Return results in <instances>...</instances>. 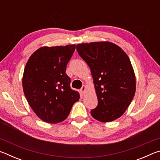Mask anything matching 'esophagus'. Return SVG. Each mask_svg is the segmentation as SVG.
I'll return each mask as SVG.
<instances>
[{
    "mask_svg": "<svg viewBox=\"0 0 160 160\" xmlns=\"http://www.w3.org/2000/svg\"><path fill=\"white\" fill-rule=\"evenodd\" d=\"M85 91H86V86L85 85H83L82 87V88L80 89V92H81V93L82 94H84L85 92Z\"/></svg>",
    "mask_w": 160,
    "mask_h": 160,
    "instance_id": "34e87169",
    "label": "esophagus"
}]
</instances>
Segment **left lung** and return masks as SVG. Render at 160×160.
<instances>
[{
	"mask_svg": "<svg viewBox=\"0 0 160 160\" xmlns=\"http://www.w3.org/2000/svg\"><path fill=\"white\" fill-rule=\"evenodd\" d=\"M78 53L91 70L98 104L94 118L110 122L122 116L135 92V77L127 54L112 42L80 44Z\"/></svg>",
	"mask_w": 160,
	"mask_h": 160,
	"instance_id": "1",
	"label": "left lung"
}]
</instances>
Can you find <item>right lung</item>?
<instances>
[{"instance_id": "obj_1", "label": "right lung", "mask_w": 160, "mask_h": 160, "mask_svg": "<svg viewBox=\"0 0 160 160\" xmlns=\"http://www.w3.org/2000/svg\"><path fill=\"white\" fill-rule=\"evenodd\" d=\"M75 45L42 47L29 57L24 70L23 91L42 121L57 123L67 118L80 94L70 88L66 66Z\"/></svg>"}]
</instances>
